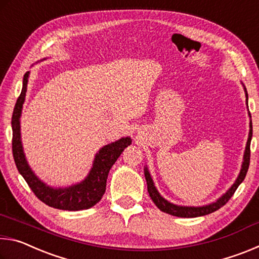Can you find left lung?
<instances>
[{"label":"left lung","mask_w":259,"mask_h":259,"mask_svg":"<svg viewBox=\"0 0 259 259\" xmlns=\"http://www.w3.org/2000/svg\"><path fill=\"white\" fill-rule=\"evenodd\" d=\"M245 96H247V99H248L247 91H245ZM251 137H252V125L250 123V133H249L247 146H245L242 169H241L240 175H239L238 179H236V182L233 184V185H232L230 190L227 191L221 199H218L216 201V202H213L211 204H208V205H204V207H181V205H176V204L170 203L159 194V192L156 191L154 184H153L150 172L147 171V169H145V178H146V183H147V191H148V194H150V196H151V199L153 200V202L155 203L156 207L159 208L161 211L166 212L169 214H172V216L183 217V218H193V217L204 216V214L211 213L213 211H216V210H218L219 208H222L223 205L229 202V200L232 198V195L234 194L236 188H238L240 184L243 182L245 175H247L249 163H250V142H251Z\"/></svg>","instance_id":"left-lung-1"}]
</instances>
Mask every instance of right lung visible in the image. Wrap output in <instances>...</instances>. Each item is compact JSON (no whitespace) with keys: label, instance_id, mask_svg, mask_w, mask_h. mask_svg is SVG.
Wrapping results in <instances>:
<instances>
[{"label":"right lung","instance_id":"add662e5","mask_svg":"<svg viewBox=\"0 0 259 259\" xmlns=\"http://www.w3.org/2000/svg\"><path fill=\"white\" fill-rule=\"evenodd\" d=\"M27 72L24 75L23 89L21 94L17 99L16 106L12 114V154H14L15 163L17 169L24 177L26 183L28 184L30 190L33 191L38 200L43 203L49 205V207L69 210V211H76V210L89 209L98 203L106 190V181L109 172V169L115 163L117 157L121 155L125 147L131 144V139L129 137L121 138L115 143L108 144L100 150L95 157L94 166L84 181L76 185L64 188H55L47 186L42 183L35 175L27 164L25 159L23 146H21L20 140V114L23 104L25 100V95L27 91V82H28Z\"/></svg>","mask_w":259,"mask_h":259}]
</instances>
